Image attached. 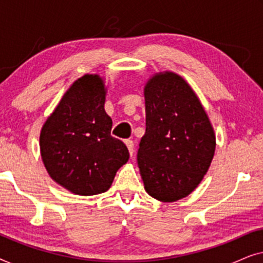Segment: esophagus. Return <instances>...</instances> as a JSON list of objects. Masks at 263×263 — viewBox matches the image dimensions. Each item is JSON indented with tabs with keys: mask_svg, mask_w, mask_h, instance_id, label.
<instances>
[{
	"mask_svg": "<svg viewBox=\"0 0 263 263\" xmlns=\"http://www.w3.org/2000/svg\"><path fill=\"white\" fill-rule=\"evenodd\" d=\"M125 145H127V147H128L130 156H133V154H134V151H135L134 142H133V140H125Z\"/></svg>",
	"mask_w": 263,
	"mask_h": 263,
	"instance_id": "34e87169",
	"label": "esophagus"
}]
</instances>
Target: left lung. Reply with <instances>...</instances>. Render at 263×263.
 I'll return each mask as SVG.
<instances>
[{"label": "left lung", "mask_w": 263, "mask_h": 263, "mask_svg": "<svg viewBox=\"0 0 263 263\" xmlns=\"http://www.w3.org/2000/svg\"><path fill=\"white\" fill-rule=\"evenodd\" d=\"M146 132L138 165L146 192L172 202L202 181L215 151L213 128L190 86L174 73H160L145 87Z\"/></svg>", "instance_id": "obj_1"}]
</instances>
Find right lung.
Returning a JSON list of instances; mask_svg holds the SVG:
<instances>
[{
	"label": "right lung",
	"instance_id": "obj_1",
	"mask_svg": "<svg viewBox=\"0 0 263 263\" xmlns=\"http://www.w3.org/2000/svg\"><path fill=\"white\" fill-rule=\"evenodd\" d=\"M105 88L98 75L78 79L41 133L42 159L53 181L78 195L106 192L129 159V151L111 135L104 110Z\"/></svg>",
	"mask_w": 263,
	"mask_h": 263
}]
</instances>
